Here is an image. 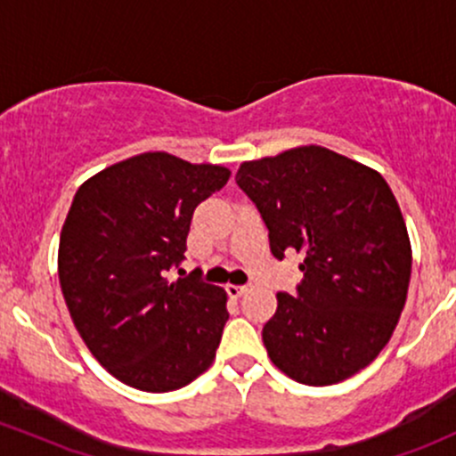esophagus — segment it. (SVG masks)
<instances>
[{
	"mask_svg": "<svg viewBox=\"0 0 456 456\" xmlns=\"http://www.w3.org/2000/svg\"><path fill=\"white\" fill-rule=\"evenodd\" d=\"M248 290H251V286H248V284H244V286L229 284V286H227V292H229V297H242V295H247Z\"/></svg>",
	"mask_w": 456,
	"mask_h": 456,
	"instance_id": "esophagus-1",
	"label": "esophagus"
}]
</instances>
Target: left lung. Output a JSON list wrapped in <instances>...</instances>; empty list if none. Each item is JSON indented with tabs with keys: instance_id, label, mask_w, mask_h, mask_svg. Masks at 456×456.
<instances>
[{
	"instance_id": "8db88e82",
	"label": "left lung",
	"mask_w": 456,
	"mask_h": 456,
	"mask_svg": "<svg viewBox=\"0 0 456 456\" xmlns=\"http://www.w3.org/2000/svg\"><path fill=\"white\" fill-rule=\"evenodd\" d=\"M236 183L260 209L273 256H304L299 292H280L262 330L268 358L301 385L347 380L391 341L409 292L413 251L389 183L314 143L242 161Z\"/></svg>"
}]
</instances>
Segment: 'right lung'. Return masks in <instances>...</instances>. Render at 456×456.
Masks as SVG:
<instances>
[{"label":"right lung","mask_w":456,"mask_h":456,"mask_svg":"<svg viewBox=\"0 0 456 456\" xmlns=\"http://www.w3.org/2000/svg\"><path fill=\"white\" fill-rule=\"evenodd\" d=\"M232 170L155 151L89 176L59 244L67 310L95 361L133 389H181L208 371L227 323V292L167 280L191 214Z\"/></svg>","instance_id":"add662e5"}]
</instances>
